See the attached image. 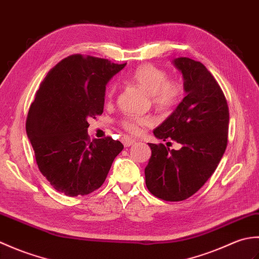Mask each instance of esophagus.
I'll list each match as a JSON object with an SVG mask.
<instances>
[{"label":"esophagus","instance_id":"1","mask_svg":"<svg viewBox=\"0 0 259 259\" xmlns=\"http://www.w3.org/2000/svg\"><path fill=\"white\" fill-rule=\"evenodd\" d=\"M122 142H123V146L124 147H130V146H134L136 140L135 139H131V138H128V137H124V138H122Z\"/></svg>","mask_w":259,"mask_h":259}]
</instances>
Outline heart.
<instances>
[{
	"mask_svg": "<svg viewBox=\"0 0 259 259\" xmlns=\"http://www.w3.org/2000/svg\"><path fill=\"white\" fill-rule=\"evenodd\" d=\"M166 70L153 64H144L137 68L130 75V80L151 97V101L159 109H170L178 103L184 93V84L180 80H168ZM115 93V84L107 89V98L111 100ZM153 123L151 117L126 115L121 120V126L133 135H139L146 126Z\"/></svg>",
	"mask_w": 259,
	"mask_h": 259,
	"instance_id": "heart-1",
	"label": "heart"
}]
</instances>
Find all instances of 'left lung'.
Masks as SVG:
<instances>
[{"label":"left lung","mask_w":259,"mask_h":259,"mask_svg":"<svg viewBox=\"0 0 259 259\" xmlns=\"http://www.w3.org/2000/svg\"><path fill=\"white\" fill-rule=\"evenodd\" d=\"M184 76L186 97L153 130L156 138H171L179 150L148 144L151 157L145 169L147 188L167 201H181L205 185L227 147L229 110L222 88L201 62L174 60Z\"/></svg>","instance_id":"1"}]
</instances>
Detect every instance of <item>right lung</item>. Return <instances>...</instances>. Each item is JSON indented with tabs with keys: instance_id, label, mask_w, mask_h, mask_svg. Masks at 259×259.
<instances>
[{
	"instance_id": "obj_1",
	"label": "right lung",
	"mask_w": 259,
	"mask_h": 259,
	"mask_svg": "<svg viewBox=\"0 0 259 259\" xmlns=\"http://www.w3.org/2000/svg\"><path fill=\"white\" fill-rule=\"evenodd\" d=\"M123 64L73 54L49 71L26 118L38 170L54 189L75 197L100 188L123 145L111 137L90 141V118L103 112L106 85Z\"/></svg>"
}]
</instances>
